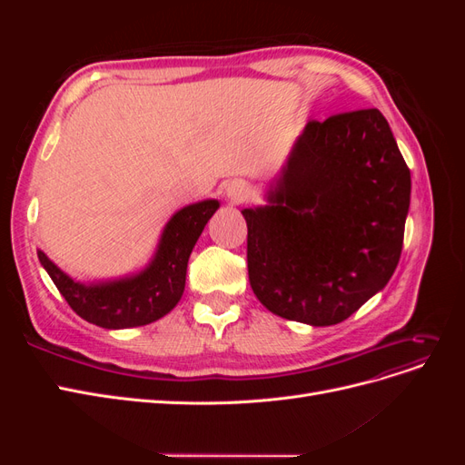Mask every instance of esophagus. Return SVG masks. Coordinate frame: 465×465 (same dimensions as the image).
Wrapping results in <instances>:
<instances>
[{
	"label": "esophagus",
	"instance_id": "obj_1",
	"mask_svg": "<svg viewBox=\"0 0 465 465\" xmlns=\"http://www.w3.org/2000/svg\"><path fill=\"white\" fill-rule=\"evenodd\" d=\"M224 193H227V198L231 202L242 203V202H246L250 198L252 190H250V186L246 184L244 180H232V182H229V186H227V190H224Z\"/></svg>",
	"mask_w": 465,
	"mask_h": 465
}]
</instances>
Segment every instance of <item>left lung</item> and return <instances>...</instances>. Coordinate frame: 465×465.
Segmentation results:
<instances>
[{"mask_svg":"<svg viewBox=\"0 0 465 465\" xmlns=\"http://www.w3.org/2000/svg\"><path fill=\"white\" fill-rule=\"evenodd\" d=\"M263 198L242 215L250 285L270 312L333 326L396 272L411 173L380 110L308 122Z\"/></svg>","mask_w":465,"mask_h":465,"instance_id":"obj_1","label":"left lung"}]
</instances>
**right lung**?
I'll return each instance as SVG.
<instances>
[{
    "label": "right lung",
    "instance_id": "add662e5",
    "mask_svg": "<svg viewBox=\"0 0 465 465\" xmlns=\"http://www.w3.org/2000/svg\"><path fill=\"white\" fill-rule=\"evenodd\" d=\"M219 205L217 200H203L178 209L164 224L153 258L135 273L83 283L60 270L42 250L38 260L83 320L106 330L145 326L166 316L182 299L190 254Z\"/></svg>",
    "mask_w": 465,
    "mask_h": 465
}]
</instances>
